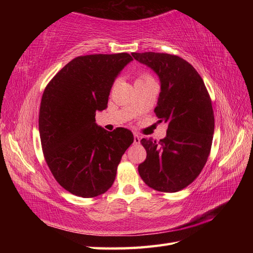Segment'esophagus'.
<instances>
[{"label": "esophagus", "mask_w": 253, "mask_h": 253, "mask_svg": "<svg viewBox=\"0 0 253 253\" xmlns=\"http://www.w3.org/2000/svg\"><path fill=\"white\" fill-rule=\"evenodd\" d=\"M133 143L135 144L140 143V136H139L138 133H135V135H133Z\"/></svg>", "instance_id": "obj_1"}]
</instances>
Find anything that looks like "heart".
Masks as SVG:
<instances>
[{"mask_svg":"<svg viewBox=\"0 0 253 253\" xmlns=\"http://www.w3.org/2000/svg\"><path fill=\"white\" fill-rule=\"evenodd\" d=\"M150 80H153V78L150 76L147 73H142L137 77L136 83H142V82H150Z\"/></svg>","mask_w":253,"mask_h":253,"instance_id":"heart-1","label":"heart"}]
</instances>
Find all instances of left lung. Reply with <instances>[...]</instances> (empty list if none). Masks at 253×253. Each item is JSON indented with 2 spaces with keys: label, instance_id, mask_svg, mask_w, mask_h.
I'll return each instance as SVG.
<instances>
[{
  "label": "left lung",
  "instance_id": "8db88e82",
  "mask_svg": "<svg viewBox=\"0 0 253 253\" xmlns=\"http://www.w3.org/2000/svg\"><path fill=\"white\" fill-rule=\"evenodd\" d=\"M158 75L161 92L154 109L168 123L160 141L142 139L147 159L138 166L146 184L161 192H176L195 180L206 165L214 133L212 101L191 64L168 53H131Z\"/></svg>",
  "mask_w": 253,
  "mask_h": 253
}]
</instances>
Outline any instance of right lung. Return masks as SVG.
<instances>
[{"label": "right lung", "instance_id": "add662e5", "mask_svg": "<svg viewBox=\"0 0 253 253\" xmlns=\"http://www.w3.org/2000/svg\"><path fill=\"white\" fill-rule=\"evenodd\" d=\"M130 61L128 53L78 56L42 94L39 131L45 162L58 184L75 196L93 198L109 190L133 142L129 129L107 131L95 124V112L106 109L113 83Z\"/></svg>", "mask_w": 253, "mask_h": 253}]
</instances>
